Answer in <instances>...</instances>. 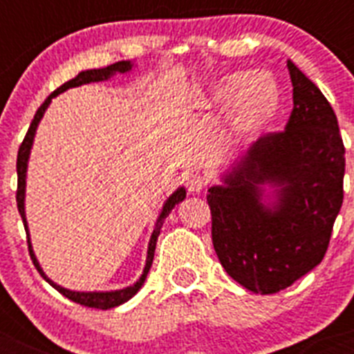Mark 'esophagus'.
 <instances>
[{
	"label": "esophagus",
	"mask_w": 354,
	"mask_h": 354,
	"mask_svg": "<svg viewBox=\"0 0 354 354\" xmlns=\"http://www.w3.org/2000/svg\"><path fill=\"white\" fill-rule=\"evenodd\" d=\"M205 179L200 174L186 175V187L189 193H200L205 187Z\"/></svg>",
	"instance_id": "obj_1"
}]
</instances>
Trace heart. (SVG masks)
Wrapping results in <instances>:
<instances>
[{
    "instance_id": "b5f03b06",
    "label": "heart",
    "mask_w": 354,
    "mask_h": 354,
    "mask_svg": "<svg viewBox=\"0 0 354 354\" xmlns=\"http://www.w3.org/2000/svg\"><path fill=\"white\" fill-rule=\"evenodd\" d=\"M212 101L223 109L232 108V127L237 134H250L264 129L277 117L282 93L268 72H236L216 84Z\"/></svg>"
}]
</instances>
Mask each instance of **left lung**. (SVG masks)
Here are the masks:
<instances>
[{"label": "left lung", "mask_w": 354, "mask_h": 354, "mask_svg": "<svg viewBox=\"0 0 354 354\" xmlns=\"http://www.w3.org/2000/svg\"><path fill=\"white\" fill-rule=\"evenodd\" d=\"M287 68L294 108L286 131L255 140L207 193L216 255L255 294L287 289L323 261L344 198L335 111L290 60Z\"/></svg>", "instance_id": "8db88e82"}]
</instances>
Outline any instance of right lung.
I'll return each mask as SVG.
<instances>
[{"mask_svg":"<svg viewBox=\"0 0 354 354\" xmlns=\"http://www.w3.org/2000/svg\"><path fill=\"white\" fill-rule=\"evenodd\" d=\"M133 68V64L131 62H117L113 65H108V67H102V68H90V71H83L80 72L74 80L67 81L60 86V88H56L51 95L42 102L39 109H37L35 117L31 120V126L28 129L26 136H24L23 143L19 147V154H17V209H19V214L23 218V223L24 228H26V234H28V250H30V255H31V261L35 264V268L39 270V273L42 274V278L49 286L55 287L58 292H62L67 299L74 303H80L83 306H92V308H101V310H108V308H113V306L122 305V303H126L127 299H131L134 294L138 292L142 289L143 282H145L147 274H149L150 266H152V261H154V252H156V243H158V236L161 232V227L165 223V218L171 212V209L175 205L183 202L186 198V189L184 187H177L174 193L167 198L165 205H162L161 212L158 216V221H156V227H154V232L150 236L149 241V250H147V261H145V268H143V273L142 277L138 278V282L133 283L129 287H124V289H118V290H93V292H81V290H71V289H65V287L58 286L51 280V278L46 277V273L42 271L40 268L39 261H37L35 253H33V248H31V241H30V232H28V221H26V212H24V196H26V171H28V159H30V152H31V145H33V140H35V133H37V127H39L40 120H42L44 113H46V109L49 108L51 101L55 99L56 95H60L62 92L68 88H74V86H81V84H86V83H99V81H106L109 80L111 76L115 74H126Z\"/></svg>","mask_w":354,"mask_h":354,"instance_id":"1","label":"right lung"}]
</instances>
